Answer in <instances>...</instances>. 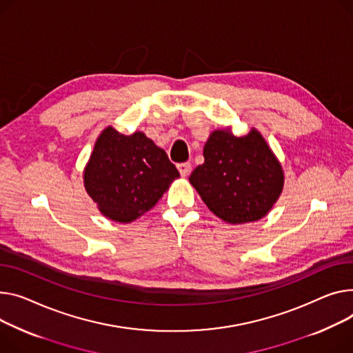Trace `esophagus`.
Masks as SVG:
<instances>
[{
	"label": "esophagus",
	"mask_w": 353,
	"mask_h": 353,
	"mask_svg": "<svg viewBox=\"0 0 353 353\" xmlns=\"http://www.w3.org/2000/svg\"><path fill=\"white\" fill-rule=\"evenodd\" d=\"M179 172H180V174L183 176V177H187L190 174V172H192V163H189V161H185V163H180L179 164Z\"/></svg>",
	"instance_id": "1"
}]
</instances>
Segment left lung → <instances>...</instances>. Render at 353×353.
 <instances>
[{"label":"left lung","instance_id":"obj_1","mask_svg":"<svg viewBox=\"0 0 353 353\" xmlns=\"http://www.w3.org/2000/svg\"><path fill=\"white\" fill-rule=\"evenodd\" d=\"M203 156L189 180L211 213L228 224L261 220L283 193V166L255 128L240 137L231 128L213 130Z\"/></svg>","mask_w":353,"mask_h":353}]
</instances>
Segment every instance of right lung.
Masks as SVG:
<instances>
[{"label":"right lung","mask_w":353,"mask_h":353,"mask_svg":"<svg viewBox=\"0 0 353 353\" xmlns=\"http://www.w3.org/2000/svg\"><path fill=\"white\" fill-rule=\"evenodd\" d=\"M180 177L166 152L143 132L105 128L83 169V185L106 219L132 223L156 205Z\"/></svg>","instance_id":"1"}]
</instances>
